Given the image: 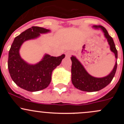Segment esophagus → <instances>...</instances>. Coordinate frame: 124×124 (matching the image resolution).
<instances>
[{"label":"esophagus","mask_w":124,"mask_h":124,"mask_svg":"<svg viewBox=\"0 0 124 124\" xmlns=\"http://www.w3.org/2000/svg\"><path fill=\"white\" fill-rule=\"evenodd\" d=\"M71 54H72V52H66V53H65L66 56L68 57H70V56H71Z\"/></svg>","instance_id":"1"}]
</instances>
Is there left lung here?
<instances>
[{"instance_id":"left-lung-1","label":"left lung","mask_w":124,"mask_h":124,"mask_svg":"<svg viewBox=\"0 0 124 124\" xmlns=\"http://www.w3.org/2000/svg\"><path fill=\"white\" fill-rule=\"evenodd\" d=\"M95 27H100L104 33L106 38L107 39L108 44L110 46V50L115 54V57L117 58V51L116 50L115 45L113 38L108 35V32L105 27L102 26H95ZM72 61L71 66V80L73 85L78 89L86 92H96L102 89L106 86L108 85L114 77L117 68V62H116L113 71L109 75L102 78H96L92 77L86 71L84 67L82 66L80 62L74 57H71Z\"/></svg>"}]
</instances>
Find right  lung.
<instances>
[{"label": "right lung", "instance_id": "obj_1", "mask_svg": "<svg viewBox=\"0 0 124 124\" xmlns=\"http://www.w3.org/2000/svg\"><path fill=\"white\" fill-rule=\"evenodd\" d=\"M49 30L38 26H32L16 37L9 51L8 67L12 80L21 88L30 92H36L46 88L52 80L53 70L59 65L65 55L58 57L46 54L42 61L33 65H29L19 54L20 46L25 41L35 38L40 33H47Z\"/></svg>", "mask_w": 124, "mask_h": 124}]
</instances>
